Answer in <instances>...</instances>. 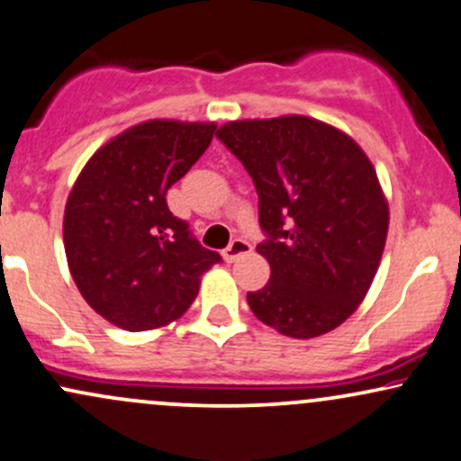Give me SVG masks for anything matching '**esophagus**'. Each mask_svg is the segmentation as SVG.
I'll return each instance as SVG.
<instances>
[{
    "label": "esophagus",
    "instance_id": "1",
    "mask_svg": "<svg viewBox=\"0 0 461 461\" xmlns=\"http://www.w3.org/2000/svg\"><path fill=\"white\" fill-rule=\"evenodd\" d=\"M251 242L245 240V238H236V240L230 242V247L223 249L225 262H234L240 256H247V253H251Z\"/></svg>",
    "mask_w": 461,
    "mask_h": 461
}]
</instances>
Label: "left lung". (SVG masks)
<instances>
[{
	"instance_id": "1",
	"label": "left lung",
	"mask_w": 461,
	"mask_h": 461,
	"mask_svg": "<svg viewBox=\"0 0 461 461\" xmlns=\"http://www.w3.org/2000/svg\"><path fill=\"white\" fill-rule=\"evenodd\" d=\"M253 179L271 279L247 303L290 338L336 330L366 297L388 203L356 140L308 116L234 121L216 131Z\"/></svg>"
}]
</instances>
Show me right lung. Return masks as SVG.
<instances>
[{"label": "right lung", "mask_w": 461, "mask_h": 461, "mask_svg": "<svg viewBox=\"0 0 461 461\" xmlns=\"http://www.w3.org/2000/svg\"><path fill=\"white\" fill-rule=\"evenodd\" d=\"M214 130L179 121L134 125L95 153L68 194V271L86 303L121 330L179 319L201 275L221 262L167 205V190L203 156Z\"/></svg>", "instance_id": "right-lung-1"}]
</instances>
